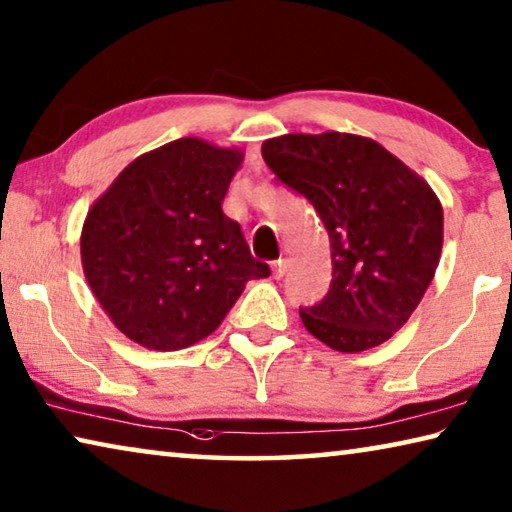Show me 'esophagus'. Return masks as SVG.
Instances as JSON below:
<instances>
[{
  "instance_id": "obj_1",
  "label": "esophagus",
  "mask_w": 512,
  "mask_h": 512,
  "mask_svg": "<svg viewBox=\"0 0 512 512\" xmlns=\"http://www.w3.org/2000/svg\"><path fill=\"white\" fill-rule=\"evenodd\" d=\"M283 272H286V261H274L272 263V274H274V279H281L283 277Z\"/></svg>"
}]
</instances>
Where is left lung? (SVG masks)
I'll return each instance as SVG.
<instances>
[{"mask_svg":"<svg viewBox=\"0 0 512 512\" xmlns=\"http://www.w3.org/2000/svg\"><path fill=\"white\" fill-rule=\"evenodd\" d=\"M261 151L272 174L316 208L332 245L329 293L300 309L304 327L338 352L389 341L439 265L435 192L377 141L348 132L283 135Z\"/></svg>","mask_w":512,"mask_h":512,"instance_id":"obj_1","label":"left lung"}]
</instances>
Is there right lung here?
Returning <instances> with one entry per match:
<instances>
[{
	"label": "right lung",
	"instance_id": "right-lung-1",
	"mask_svg": "<svg viewBox=\"0 0 512 512\" xmlns=\"http://www.w3.org/2000/svg\"><path fill=\"white\" fill-rule=\"evenodd\" d=\"M235 148L183 137L144 153L93 203L86 281L116 327L148 350H183L222 325L251 279L270 277L222 201Z\"/></svg>",
	"mask_w": 512,
	"mask_h": 512
}]
</instances>
